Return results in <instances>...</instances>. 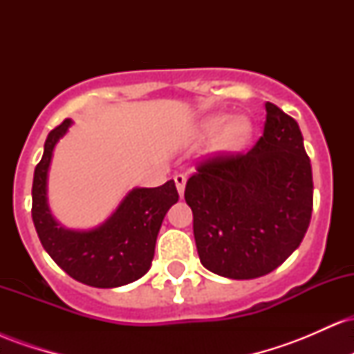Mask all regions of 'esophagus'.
<instances>
[{
  "label": "esophagus",
  "instance_id": "1",
  "mask_svg": "<svg viewBox=\"0 0 354 354\" xmlns=\"http://www.w3.org/2000/svg\"><path fill=\"white\" fill-rule=\"evenodd\" d=\"M174 183H176V188H178V193H180V196L183 198V194H185V186H186V176L185 174H174Z\"/></svg>",
  "mask_w": 354,
  "mask_h": 354
}]
</instances>
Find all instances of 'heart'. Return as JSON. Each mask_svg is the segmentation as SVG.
<instances>
[{
    "label": "heart",
    "mask_w": 354,
    "mask_h": 354,
    "mask_svg": "<svg viewBox=\"0 0 354 354\" xmlns=\"http://www.w3.org/2000/svg\"><path fill=\"white\" fill-rule=\"evenodd\" d=\"M225 130L223 135V146L226 149H241L251 136V123L246 118H236L231 121L230 115H216L206 121L205 129L209 135H218L219 131Z\"/></svg>",
    "instance_id": "obj_1"
}]
</instances>
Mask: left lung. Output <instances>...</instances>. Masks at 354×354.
I'll return each instance as SVG.
<instances>
[{
  "mask_svg": "<svg viewBox=\"0 0 354 354\" xmlns=\"http://www.w3.org/2000/svg\"><path fill=\"white\" fill-rule=\"evenodd\" d=\"M185 200L206 270L231 279L271 273L299 246L311 219V163L298 123L266 103L253 148L200 161Z\"/></svg>",
  "mask_w": 354,
  "mask_h": 354,
  "instance_id": "8db88e82",
  "label": "left lung"
}]
</instances>
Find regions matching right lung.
Wrapping results in <instances>:
<instances>
[{
	"instance_id": "right-lung-1",
	"label": "right lung",
	"mask_w": 354,
	"mask_h": 354,
	"mask_svg": "<svg viewBox=\"0 0 354 354\" xmlns=\"http://www.w3.org/2000/svg\"><path fill=\"white\" fill-rule=\"evenodd\" d=\"M71 120L51 129L33 178L31 216L39 241L61 270L76 281L95 288H116L148 273L158 231L165 214L180 200L174 181L158 188H136L108 221L89 231L64 230L55 221L46 203V178L53 149L70 128Z\"/></svg>"
}]
</instances>
